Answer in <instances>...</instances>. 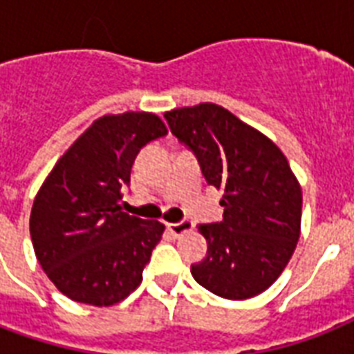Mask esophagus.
<instances>
[{
  "label": "esophagus",
  "instance_id": "esophagus-1",
  "mask_svg": "<svg viewBox=\"0 0 354 354\" xmlns=\"http://www.w3.org/2000/svg\"><path fill=\"white\" fill-rule=\"evenodd\" d=\"M169 227V232L172 233L174 236H180L183 233H189L194 230V222L191 221H182V222H176V224H167Z\"/></svg>",
  "mask_w": 354,
  "mask_h": 354
}]
</instances>
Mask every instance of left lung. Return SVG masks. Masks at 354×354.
Listing matches in <instances>:
<instances>
[{"label":"left lung","instance_id":"8db88e82","mask_svg":"<svg viewBox=\"0 0 354 354\" xmlns=\"http://www.w3.org/2000/svg\"><path fill=\"white\" fill-rule=\"evenodd\" d=\"M171 132L193 150L205 182L224 191V218L202 224L207 257L196 283L226 299H248L283 274L301 233V185L285 154L230 110L200 102L165 112Z\"/></svg>","mask_w":354,"mask_h":354}]
</instances>
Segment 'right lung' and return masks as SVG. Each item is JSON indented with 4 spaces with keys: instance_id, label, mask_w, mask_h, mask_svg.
I'll use <instances>...</instances> for the list:
<instances>
[{
    "instance_id": "add662e5",
    "label": "right lung",
    "mask_w": 354,
    "mask_h": 354,
    "mask_svg": "<svg viewBox=\"0 0 354 354\" xmlns=\"http://www.w3.org/2000/svg\"><path fill=\"white\" fill-rule=\"evenodd\" d=\"M167 133L156 113L102 115L69 147L36 193L30 239L64 296L112 307L143 281L165 226L121 209V187L141 147Z\"/></svg>"
}]
</instances>
